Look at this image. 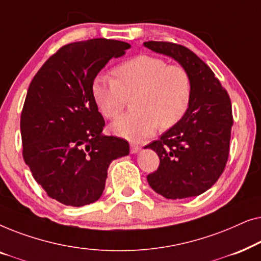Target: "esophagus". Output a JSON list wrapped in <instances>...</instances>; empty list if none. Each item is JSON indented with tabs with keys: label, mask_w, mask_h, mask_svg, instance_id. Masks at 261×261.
Here are the masks:
<instances>
[{
	"label": "esophagus",
	"mask_w": 261,
	"mask_h": 261,
	"mask_svg": "<svg viewBox=\"0 0 261 261\" xmlns=\"http://www.w3.org/2000/svg\"><path fill=\"white\" fill-rule=\"evenodd\" d=\"M140 149H141V147L139 145H135V144L130 145V153H133V154L138 153L139 151H140Z\"/></svg>",
	"instance_id": "esophagus-1"
}]
</instances>
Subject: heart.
I'll list each match as a JSON object with an SVG mask.
<instances>
[{
	"label": "heart",
	"instance_id": "1",
	"mask_svg": "<svg viewBox=\"0 0 261 261\" xmlns=\"http://www.w3.org/2000/svg\"><path fill=\"white\" fill-rule=\"evenodd\" d=\"M115 80L99 76L92 94L107 119H115L133 97L135 112L121 116L112 124L117 135L141 140L156 127L176 126L183 119L191 99L190 74L180 65H167L158 57L140 55L121 64L114 71Z\"/></svg>",
	"mask_w": 261,
	"mask_h": 261
}]
</instances>
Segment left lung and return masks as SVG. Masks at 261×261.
Returning <instances> with one entry per match:
<instances>
[{"instance_id":"left-lung-1","label":"left lung","mask_w":261,"mask_h":261,"mask_svg":"<svg viewBox=\"0 0 261 261\" xmlns=\"http://www.w3.org/2000/svg\"><path fill=\"white\" fill-rule=\"evenodd\" d=\"M146 47L176 59L191 78V99L183 119L145 148L156 152L159 167L147 176L153 190L169 199L198 196L223 173L233 113L231 102L212 69L183 45L147 41Z\"/></svg>"}]
</instances>
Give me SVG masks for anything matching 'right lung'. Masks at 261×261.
I'll use <instances>...</instances> for the list:
<instances>
[{"mask_svg": "<svg viewBox=\"0 0 261 261\" xmlns=\"http://www.w3.org/2000/svg\"><path fill=\"white\" fill-rule=\"evenodd\" d=\"M129 47L103 38L71 42L31 82L20 121L22 155L35 181L63 204L97 201L109 164L129 153L127 140L102 134L106 122L92 94L99 71Z\"/></svg>", "mask_w": 261, "mask_h": 261, "instance_id": "right-lung-1", "label": "right lung"}]
</instances>
